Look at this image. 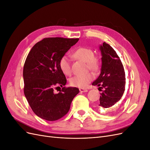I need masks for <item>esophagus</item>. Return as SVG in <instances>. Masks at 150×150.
<instances>
[{
  "label": "esophagus",
  "mask_w": 150,
  "mask_h": 150,
  "mask_svg": "<svg viewBox=\"0 0 150 150\" xmlns=\"http://www.w3.org/2000/svg\"><path fill=\"white\" fill-rule=\"evenodd\" d=\"M79 91H80V92H81V93H85V92H88V89H84V88H81V89H79Z\"/></svg>",
  "instance_id": "34e87169"
}]
</instances>
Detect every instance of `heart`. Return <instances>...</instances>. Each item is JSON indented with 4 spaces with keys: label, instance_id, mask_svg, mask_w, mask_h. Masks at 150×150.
<instances>
[{
    "label": "heart",
    "instance_id": "obj_1",
    "mask_svg": "<svg viewBox=\"0 0 150 150\" xmlns=\"http://www.w3.org/2000/svg\"><path fill=\"white\" fill-rule=\"evenodd\" d=\"M73 56L77 59L86 62L87 68L93 71H97L100 67L99 59L94 56V52L91 49L81 47L73 52ZM60 69L66 76L71 74V66L68 56L64 55L61 57L59 61ZM94 76L91 73L75 75L69 79L70 84L73 87L84 88L93 79Z\"/></svg>",
    "mask_w": 150,
    "mask_h": 150
}]
</instances>
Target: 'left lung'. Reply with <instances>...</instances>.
<instances>
[{
  "label": "left lung",
  "instance_id": "obj_1",
  "mask_svg": "<svg viewBox=\"0 0 150 150\" xmlns=\"http://www.w3.org/2000/svg\"><path fill=\"white\" fill-rule=\"evenodd\" d=\"M99 49L102 55L101 74L92 84L104 89L99 103V108L104 109L120 100L125 92L126 78L124 67L113 48L104 42Z\"/></svg>",
  "mask_w": 150,
  "mask_h": 150
}]
</instances>
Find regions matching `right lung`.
<instances>
[{"instance_id": "right-lung-1", "label": "right lung", "mask_w": 150, "mask_h": 150, "mask_svg": "<svg viewBox=\"0 0 150 150\" xmlns=\"http://www.w3.org/2000/svg\"><path fill=\"white\" fill-rule=\"evenodd\" d=\"M78 40L44 38L34 45L26 58L23 69L24 94L34 112L44 120L52 121L65 116L79 92L77 88L65 87L66 76L59 66L61 57ZM59 86L62 89L55 93L54 89Z\"/></svg>"}]
</instances>
